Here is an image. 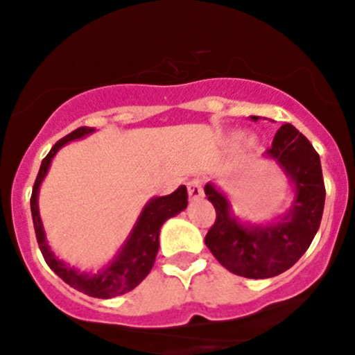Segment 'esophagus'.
Returning <instances> with one entry per match:
<instances>
[{
	"label": "esophagus",
	"instance_id": "obj_1",
	"mask_svg": "<svg viewBox=\"0 0 355 355\" xmlns=\"http://www.w3.org/2000/svg\"><path fill=\"white\" fill-rule=\"evenodd\" d=\"M187 190H189V197L190 200H200L204 197V190H202V182L199 178H193L187 184Z\"/></svg>",
	"mask_w": 355,
	"mask_h": 355
}]
</instances>
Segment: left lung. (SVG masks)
Listing matches in <instances>:
<instances>
[{"label":"left lung","mask_w":355,"mask_h":355,"mask_svg":"<svg viewBox=\"0 0 355 355\" xmlns=\"http://www.w3.org/2000/svg\"><path fill=\"white\" fill-rule=\"evenodd\" d=\"M250 119L257 122L260 117ZM263 158L277 163L294 192L289 209L274 221H241L218 185L209 182L204 187L216 207L206 246L223 267L246 279L275 277L293 267L311 245L325 206L320 156L294 125H281Z\"/></svg>","instance_id":"1"}]
</instances>
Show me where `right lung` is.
<instances>
[{"mask_svg": "<svg viewBox=\"0 0 355 355\" xmlns=\"http://www.w3.org/2000/svg\"><path fill=\"white\" fill-rule=\"evenodd\" d=\"M93 132H95V128H78L52 146L49 155L42 159L39 175H37L35 184H33L30 209H32L37 241H39L40 252H42L47 266L66 284L74 287L80 293L88 294L92 297H98V300H110V297L121 296V294L132 291L151 272L159 248V230L166 219L180 214L187 207V189H185V185H180L170 196L151 197L144 204L139 218L134 223L132 230H130L124 243L121 245V248L117 250V253L98 270H80L78 267H71L68 262L59 259L47 243L46 230H44L39 211V190L59 149L71 141L83 139Z\"/></svg>", "mask_w": 355, "mask_h": 355, "instance_id": "add662e5", "label": "right lung"}]
</instances>
